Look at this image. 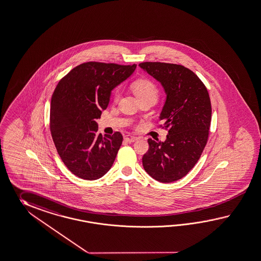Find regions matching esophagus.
<instances>
[{"mask_svg":"<svg viewBox=\"0 0 261 261\" xmlns=\"http://www.w3.org/2000/svg\"><path fill=\"white\" fill-rule=\"evenodd\" d=\"M124 140L128 141V142H135L136 140H138V138L137 137H135V136H132V135H125L124 136Z\"/></svg>","mask_w":261,"mask_h":261,"instance_id":"esophagus-1","label":"esophagus"}]
</instances>
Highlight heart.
I'll use <instances>...</instances> for the list:
<instances>
[{"mask_svg": "<svg viewBox=\"0 0 261 261\" xmlns=\"http://www.w3.org/2000/svg\"><path fill=\"white\" fill-rule=\"evenodd\" d=\"M132 89L134 93L139 98V100L144 99V98H152L156 100L158 94H159L155 85L148 79L137 80L132 85ZM117 96L118 94H116V99H117Z\"/></svg>", "mask_w": 261, "mask_h": 261, "instance_id": "heart-1", "label": "heart"}]
</instances>
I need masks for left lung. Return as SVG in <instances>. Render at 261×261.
<instances>
[{"mask_svg": "<svg viewBox=\"0 0 261 261\" xmlns=\"http://www.w3.org/2000/svg\"><path fill=\"white\" fill-rule=\"evenodd\" d=\"M139 66L165 90L167 97L159 120L169 128L165 141L148 140L143 168L156 181L174 182L197 163L207 142L210 94L200 78L184 66L161 62H143Z\"/></svg>", "mask_w": 261, "mask_h": 261, "instance_id": "left-lung-1", "label": "left lung"}]
</instances>
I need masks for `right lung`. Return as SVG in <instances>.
Returning a JSON list of instances; mask_svg holds the SVG:
<instances>
[{
    "label": "right lung",
    "instance_id": "right-lung-1",
    "mask_svg": "<svg viewBox=\"0 0 261 261\" xmlns=\"http://www.w3.org/2000/svg\"><path fill=\"white\" fill-rule=\"evenodd\" d=\"M137 65L87 62L70 70L55 89L50 129L59 156L85 180L103 176L114 163L122 135L98 133L96 120L108 108L111 91L133 73Z\"/></svg>",
    "mask_w": 261,
    "mask_h": 261
}]
</instances>
